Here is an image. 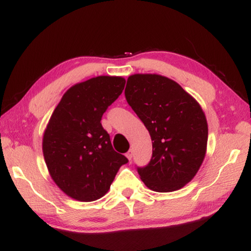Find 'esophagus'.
Listing matches in <instances>:
<instances>
[{"mask_svg":"<svg viewBox=\"0 0 251 251\" xmlns=\"http://www.w3.org/2000/svg\"><path fill=\"white\" fill-rule=\"evenodd\" d=\"M132 156H133V151H132V150H130L128 152H126V157H128L129 161H131Z\"/></svg>","mask_w":251,"mask_h":251,"instance_id":"1","label":"esophagus"}]
</instances>
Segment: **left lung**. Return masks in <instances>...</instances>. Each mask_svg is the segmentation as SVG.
Returning <instances> with one entry per match:
<instances>
[{"instance_id": "1", "label": "left lung", "mask_w": 251, "mask_h": 251, "mask_svg": "<svg viewBox=\"0 0 251 251\" xmlns=\"http://www.w3.org/2000/svg\"><path fill=\"white\" fill-rule=\"evenodd\" d=\"M126 100L151 134L152 154L138 174L154 191L177 190L204 161L208 128L201 107L176 81L158 75H133Z\"/></svg>"}]
</instances>
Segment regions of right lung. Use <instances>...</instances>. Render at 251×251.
Returning a JSON list of instances; mask_svg holds the SVG:
<instances>
[{"label":"right lung","mask_w":251,"mask_h":251,"mask_svg":"<svg viewBox=\"0 0 251 251\" xmlns=\"http://www.w3.org/2000/svg\"><path fill=\"white\" fill-rule=\"evenodd\" d=\"M121 77H100L77 83L54 110L43 138L50 176L71 198L93 201L106 194L119 169L128 163L113 150L100 120L125 89Z\"/></svg>","instance_id":"obj_1"}]
</instances>
